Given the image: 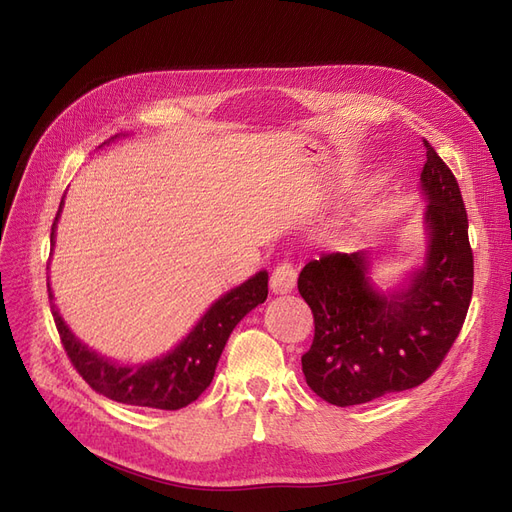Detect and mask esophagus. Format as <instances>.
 Instances as JSON below:
<instances>
[{
    "label": "esophagus",
    "instance_id": "1",
    "mask_svg": "<svg viewBox=\"0 0 512 512\" xmlns=\"http://www.w3.org/2000/svg\"><path fill=\"white\" fill-rule=\"evenodd\" d=\"M294 284H297V267H294L292 262L284 260L282 265H277L273 269L269 286L275 294H286L294 288Z\"/></svg>",
    "mask_w": 512,
    "mask_h": 512
}]
</instances>
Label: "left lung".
Wrapping results in <instances>:
<instances>
[{
    "instance_id": "obj_1",
    "label": "left lung",
    "mask_w": 512,
    "mask_h": 512,
    "mask_svg": "<svg viewBox=\"0 0 512 512\" xmlns=\"http://www.w3.org/2000/svg\"><path fill=\"white\" fill-rule=\"evenodd\" d=\"M421 188L429 200L425 265L406 288L380 294L365 252L322 254L299 275L314 314L303 356L307 386L333 406L414 389L440 367L466 320L474 286L468 213L459 183L427 141Z\"/></svg>"
}]
</instances>
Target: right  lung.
I'll list each match as a JSON object with an SVG mask.
<instances>
[{
  "mask_svg": "<svg viewBox=\"0 0 512 512\" xmlns=\"http://www.w3.org/2000/svg\"><path fill=\"white\" fill-rule=\"evenodd\" d=\"M61 205H64V200H61ZM61 205L51 226V243H55V226ZM267 294L269 273L260 271L215 301L207 309V314L198 320L190 335L162 359L145 365H117L91 352L70 333L66 322L61 320L57 312L49 286L51 312L61 337V346H64L70 363L83 376V380L96 393L119 401V404L156 410H179L200 397V393L213 380L215 365L220 361V354L232 329L256 305L265 303Z\"/></svg>",
  "mask_w": 512,
  "mask_h": 512,
  "instance_id": "right-lung-1",
  "label": "right lung"
}]
</instances>
